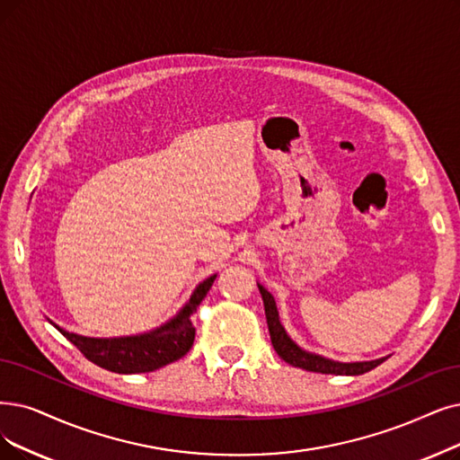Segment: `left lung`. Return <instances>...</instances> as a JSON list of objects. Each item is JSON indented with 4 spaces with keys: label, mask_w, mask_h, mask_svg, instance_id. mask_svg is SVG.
<instances>
[{
    "label": "left lung",
    "mask_w": 460,
    "mask_h": 460,
    "mask_svg": "<svg viewBox=\"0 0 460 460\" xmlns=\"http://www.w3.org/2000/svg\"><path fill=\"white\" fill-rule=\"evenodd\" d=\"M259 290L264 300V311H266L271 345L285 362L296 366V368H302L307 372H319V374H334V376H360L374 370L376 366H379L385 358H387L385 357V358L368 360V362H338L332 358H324L321 355L304 351V349L294 343L290 336L285 332V328L279 321L278 305H275L271 294L261 283H259Z\"/></svg>",
    "instance_id": "1"
}]
</instances>
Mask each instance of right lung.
I'll return each mask as SVG.
<instances>
[{"label":"right lung","instance_id":"add662e5","mask_svg":"<svg viewBox=\"0 0 460 460\" xmlns=\"http://www.w3.org/2000/svg\"><path fill=\"white\" fill-rule=\"evenodd\" d=\"M217 275H211L206 281H201L192 292L190 300L185 304L179 314L151 332L124 338H86L67 332L58 324H52L60 330L79 351L90 360L115 374H145L155 372L162 366L179 360L185 357L194 343L196 328L192 326L190 315L206 298Z\"/></svg>","mask_w":460,"mask_h":460}]
</instances>
